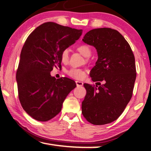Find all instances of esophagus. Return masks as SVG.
<instances>
[{"mask_svg": "<svg viewBox=\"0 0 151 151\" xmlns=\"http://www.w3.org/2000/svg\"><path fill=\"white\" fill-rule=\"evenodd\" d=\"M76 85H77L78 86H81L83 85V82L79 81H76Z\"/></svg>", "mask_w": 151, "mask_h": 151, "instance_id": "34e87169", "label": "esophagus"}]
</instances>
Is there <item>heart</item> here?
I'll use <instances>...</instances> for the list:
<instances>
[{
  "label": "heart",
  "instance_id": "heart-1",
  "mask_svg": "<svg viewBox=\"0 0 151 151\" xmlns=\"http://www.w3.org/2000/svg\"><path fill=\"white\" fill-rule=\"evenodd\" d=\"M76 49L81 54L85 57H90L92 52L91 48L89 45L85 43L79 45ZM60 59L63 63H67L69 59V50L67 48H64L60 52ZM66 73L68 76L71 78L76 79H82L85 75V70L82 68H70L69 69L66 70Z\"/></svg>",
  "mask_w": 151,
  "mask_h": 151
}]
</instances>
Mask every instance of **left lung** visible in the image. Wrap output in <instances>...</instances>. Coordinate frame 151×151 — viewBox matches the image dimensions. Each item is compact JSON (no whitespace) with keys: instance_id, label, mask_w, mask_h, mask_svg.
<instances>
[{"instance_id":"left-lung-1","label":"left lung","mask_w":151,"mask_h":151,"mask_svg":"<svg viewBox=\"0 0 151 151\" xmlns=\"http://www.w3.org/2000/svg\"><path fill=\"white\" fill-rule=\"evenodd\" d=\"M83 40L98 52L91 79L104 84H84L86 94L82 114L94 125L111 123L121 115L132 97L137 76L134 54L123 36L111 28L91 30Z\"/></svg>"}]
</instances>
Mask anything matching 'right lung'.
I'll return each mask as SVG.
<instances>
[{
    "instance_id": "1",
    "label": "right lung",
    "mask_w": 151,
    "mask_h": 151,
    "mask_svg": "<svg viewBox=\"0 0 151 151\" xmlns=\"http://www.w3.org/2000/svg\"><path fill=\"white\" fill-rule=\"evenodd\" d=\"M82 32L47 22L33 30L25 41L17 70L18 94L22 108L34 119L45 122L54 118L76 87L74 81L56 79L50 72L61 66V51L74 44Z\"/></svg>"
}]
</instances>
